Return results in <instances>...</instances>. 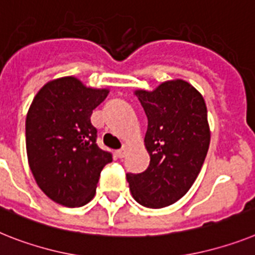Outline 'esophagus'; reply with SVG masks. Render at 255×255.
Returning <instances> with one entry per match:
<instances>
[{
  "label": "esophagus",
  "instance_id": "esophagus-1",
  "mask_svg": "<svg viewBox=\"0 0 255 255\" xmlns=\"http://www.w3.org/2000/svg\"><path fill=\"white\" fill-rule=\"evenodd\" d=\"M126 153H127V146H123L121 150H117V155L119 158H123L126 155Z\"/></svg>",
  "mask_w": 255,
  "mask_h": 255
}]
</instances>
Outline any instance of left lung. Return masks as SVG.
Listing matches in <instances>:
<instances>
[{
    "instance_id": "obj_1",
    "label": "left lung",
    "mask_w": 255,
    "mask_h": 255,
    "mask_svg": "<svg viewBox=\"0 0 255 255\" xmlns=\"http://www.w3.org/2000/svg\"><path fill=\"white\" fill-rule=\"evenodd\" d=\"M134 95L147 117L145 147L149 167L127 174L138 204L150 209L170 206L187 194L200 174L210 145L207 109L200 92L188 81H164L154 91Z\"/></svg>"
}]
</instances>
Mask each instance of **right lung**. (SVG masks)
<instances>
[{"label": "right lung", "instance_id": "1", "mask_svg": "<svg viewBox=\"0 0 255 255\" xmlns=\"http://www.w3.org/2000/svg\"><path fill=\"white\" fill-rule=\"evenodd\" d=\"M109 89L85 87L74 76L48 81L25 118L29 168L40 189L67 207L84 206L95 197L102 168L113 155L96 144L91 115Z\"/></svg>", "mask_w": 255, "mask_h": 255}]
</instances>
